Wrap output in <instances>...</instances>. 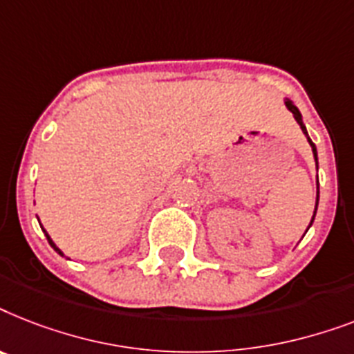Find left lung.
<instances>
[{"instance_id": "1", "label": "left lung", "mask_w": 354, "mask_h": 354, "mask_svg": "<svg viewBox=\"0 0 354 354\" xmlns=\"http://www.w3.org/2000/svg\"><path fill=\"white\" fill-rule=\"evenodd\" d=\"M285 106L289 107V111L294 115V118H296V122L299 124V128H301V131H304L305 135H307V129H305V124H304V120H301V113L298 111V107L294 106V104L290 100H285ZM307 140H309L310 148H313V153H315V159H316V146H315V144H313V140H310V138H309V135H307ZM316 164H318V159H316ZM316 206H318V199H316ZM315 216H316V208H315ZM315 216H313V219H310V225H313V221H315Z\"/></svg>"}]
</instances>
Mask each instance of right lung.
<instances>
[{
	"instance_id": "right-lung-1",
	"label": "right lung",
	"mask_w": 354,
	"mask_h": 354,
	"mask_svg": "<svg viewBox=\"0 0 354 354\" xmlns=\"http://www.w3.org/2000/svg\"><path fill=\"white\" fill-rule=\"evenodd\" d=\"M45 232V230H44ZM45 236H47V239H49V245H50V247H53V248H55V250H56V252H58V254H60V256H64V254H62V250H60V248H58V247H56V245H55V243H53V239H50V237H49V234H47V232H45Z\"/></svg>"
}]
</instances>
